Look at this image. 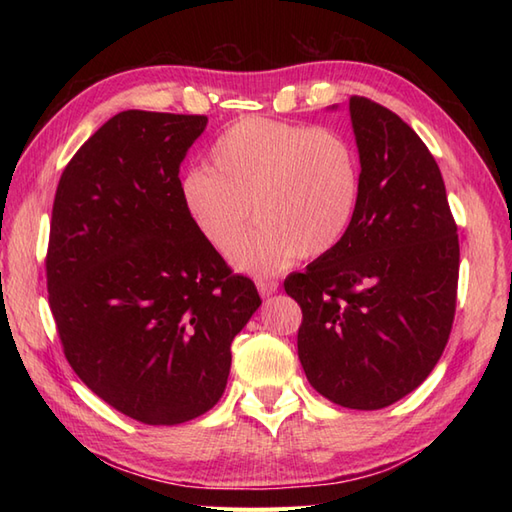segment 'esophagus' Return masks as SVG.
Here are the masks:
<instances>
[{"label": "esophagus", "mask_w": 512, "mask_h": 512, "mask_svg": "<svg viewBox=\"0 0 512 512\" xmlns=\"http://www.w3.org/2000/svg\"><path fill=\"white\" fill-rule=\"evenodd\" d=\"M277 288H279L277 281H270V279L257 281V290H259V295H262L264 299H266V297H273L275 292H277Z\"/></svg>", "instance_id": "34e87169"}]
</instances>
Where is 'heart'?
Masks as SVG:
<instances>
[{
  "label": "heart",
  "instance_id": "heart-1",
  "mask_svg": "<svg viewBox=\"0 0 512 512\" xmlns=\"http://www.w3.org/2000/svg\"><path fill=\"white\" fill-rule=\"evenodd\" d=\"M361 165L350 140L323 127L248 116L233 123L209 151V167L180 180L189 222L233 266L270 275L297 255L314 259L341 242L358 204Z\"/></svg>",
  "mask_w": 512,
  "mask_h": 512
}]
</instances>
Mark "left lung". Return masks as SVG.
Masks as SVG:
<instances>
[{"label":"left lung","instance_id":"1","mask_svg":"<svg viewBox=\"0 0 512 512\" xmlns=\"http://www.w3.org/2000/svg\"><path fill=\"white\" fill-rule=\"evenodd\" d=\"M350 118L361 160L352 224L284 288L303 312L297 347L310 385L336 405L372 411L411 394L440 361L460 244L420 136L365 96H352Z\"/></svg>","mask_w":512,"mask_h":512}]
</instances>
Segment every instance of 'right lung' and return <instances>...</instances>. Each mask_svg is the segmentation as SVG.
I'll list each match as a JSON object with an SVG mask.
<instances>
[{"mask_svg": "<svg viewBox=\"0 0 512 512\" xmlns=\"http://www.w3.org/2000/svg\"><path fill=\"white\" fill-rule=\"evenodd\" d=\"M209 118L127 110L59 180L46 259L68 363L145 424L202 416L226 389L231 343L262 306L180 202V165Z\"/></svg>", "mask_w": 512, "mask_h": 512, "instance_id": "1", "label": "right lung"}]
</instances>
